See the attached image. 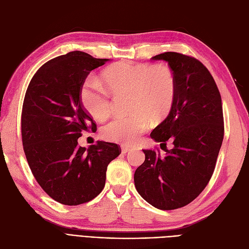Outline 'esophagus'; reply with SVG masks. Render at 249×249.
<instances>
[{
	"label": "esophagus",
	"mask_w": 249,
	"mask_h": 249,
	"mask_svg": "<svg viewBox=\"0 0 249 249\" xmlns=\"http://www.w3.org/2000/svg\"><path fill=\"white\" fill-rule=\"evenodd\" d=\"M131 150H132V149H131L130 147H127V146H123V147H122V153H123V154L130 153Z\"/></svg>",
	"instance_id": "obj_1"
}]
</instances>
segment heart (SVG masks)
<instances>
[{
    "mask_svg": "<svg viewBox=\"0 0 249 249\" xmlns=\"http://www.w3.org/2000/svg\"><path fill=\"white\" fill-rule=\"evenodd\" d=\"M104 79L113 93H130L127 116H118L103 127L102 135L112 142L133 144L149 125V118L160 120L168 114L177 95V78L164 64L120 61L104 71ZM81 101L96 120L107 118L111 112L109 90L99 79L89 76L81 87Z\"/></svg>",
    "mask_w": 249,
    "mask_h": 249,
    "instance_id": "heart-1",
    "label": "heart"
}]
</instances>
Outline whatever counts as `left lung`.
Here are the masks:
<instances>
[{
    "instance_id": "1",
    "label": "left lung",
    "mask_w": 249,
    "mask_h": 249,
    "mask_svg": "<svg viewBox=\"0 0 249 249\" xmlns=\"http://www.w3.org/2000/svg\"><path fill=\"white\" fill-rule=\"evenodd\" d=\"M166 61L177 78V95L168 116L150 134L156 142L173 147L161 158L143 149L145 160L134 182L143 199L160 210L182 208L196 198L212 177L223 140L219 90L207 67L176 52L154 56Z\"/></svg>"
}]
</instances>
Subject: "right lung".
<instances>
[{
    "mask_svg": "<svg viewBox=\"0 0 249 249\" xmlns=\"http://www.w3.org/2000/svg\"><path fill=\"white\" fill-rule=\"evenodd\" d=\"M110 59L74 51L44 63L28 86L21 111V138L37 183L56 201L78 206L105 187L109 163L122 150L115 143L97 141L79 146L83 132L96 124L81 101L89 72Z\"/></svg>",
    "mask_w": 249,
    "mask_h": 249,
    "instance_id": "right-lung-1",
    "label": "right lung"
}]
</instances>
